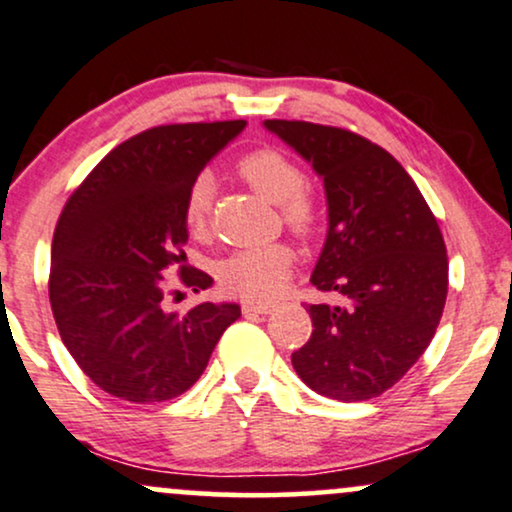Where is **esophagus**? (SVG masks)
Returning a JSON list of instances; mask_svg holds the SVG:
<instances>
[{"instance_id":"esophagus-1","label":"esophagus","mask_w":512,"mask_h":512,"mask_svg":"<svg viewBox=\"0 0 512 512\" xmlns=\"http://www.w3.org/2000/svg\"><path fill=\"white\" fill-rule=\"evenodd\" d=\"M245 317H255V315H272L274 305H262V303H243L240 305Z\"/></svg>"}]
</instances>
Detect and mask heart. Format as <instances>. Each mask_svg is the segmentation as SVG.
<instances>
[{
	"label": "heart",
	"mask_w": 512,
	"mask_h": 512,
	"mask_svg": "<svg viewBox=\"0 0 512 512\" xmlns=\"http://www.w3.org/2000/svg\"><path fill=\"white\" fill-rule=\"evenodd\" d=\"M238 176L260 193L264 200L279 205L283 226L298 238H312L319 231L322 209L315 195L305 190L307 174L295 159L274 147L250 152L236 164ZM214 183L207 174L190 183L183 200V221L193 236H205L212 217ZM293 250L283 243L264 248H245L226 255L217 264V281L226 293L248 300H269L283 291L293 269Z\"/></svg>",
	"instance_id": "1"
}]
</instances>
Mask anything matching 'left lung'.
<instances>
[{
    "mask_svg": "<svg viewBox=\"0 0 512 512\" xmlns=\"http://www.w3.org/2000/svg\"><path fill=\"white\" fill-rule=\"evenodd\" d=\"M324 178L329 233L312 286L343 305H307L312 336L291 355L312 391L343 403L377 398L405 377L436 334L448 257L436 217L408 171L353 131L264 121Z\"/></svg>",
    "mask_w": 512,
    "mask_h": 512,
    "instance_id": "left-lung-1",
    "label": "left lung"
}]
</instances>
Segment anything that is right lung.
I'll return each mask as SVG.
<instances>
[{
  "mask_svg": "<svg viewBox=\"0 0 512 512\" xmlns=\"http://www.w3.org/2000/svg\"><path fill=\"white\" fill-rule=\"evenodd\" d=\"M245 121L169 123L116 145L66 200L52 238L49 303L73 360L102 391L150 405L205 372L233 303L166 312V274L193 291L212 279L186 267L183 200Z\"/></svg>",
  "mask_w": 512,
  "mask_h": 512,
  "instance_id": "right-lung-1",
  "label": "right lung"
}]
</instances>
